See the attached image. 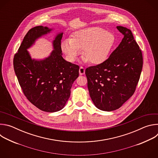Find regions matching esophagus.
Instances as JSON below:
<instances>
[{"label":"esophagus","instance_id":"esophagus-1","mask_svg":"<svg viewBox=\"0 0 158 158\" xmlns=\"http://www.w3.org/2000/svg\"><path fill=\"white\" fill-rule=\"evenodd\" d=\"M79 72L80 75H84V73H85V69L83 67H80Z\"/></svg>","mask_w":158,"mask_h":158}]
</instances>
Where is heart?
<instances>
[{"label":"heart","mask_w":158,"mask_h":158,"mask_svg":"<svg viewBox=\"0 0 158 158\" xmlns=\"http://www.w3.org/2000/svg\"><path fill=\"white\" fill-rule=\"evenodd\" d=\"M115 42L112 32L98 26L89 27L76 31L71 39L64 40L61 49L71 62L75 61L83 49L84 61L98 65L107 59Z\"/></svg>","instance_id":"heart-1"}]
</instances>
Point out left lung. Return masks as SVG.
<instances>
[{"instance_id":"8db88e82","label":"left lung","mask_w":158,"mask_h":158,"mask_svg":"<svg viewBox=\"0 0 158 158\" xmlns=\"http://www.w3.org/2000/svg\"><path fill=\"white\" fill-rule=\"evenodd\" d=\"M124 37L118 47L102 64L85 69L87 87L99 109H119L134 93L143 68V55L131 30L117 26Z\"/></svg>"}]
</instances>
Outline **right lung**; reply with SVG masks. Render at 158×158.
I'll return each instance as SVG.
<instances>
[{"label": "right lung", "mask_w": 158, "mask_h": 158, "mask_svg": "<svg viewBox=\"0 0 158 158\" xmlns=\"http://www.w3.org/2000/svg\"><path fill=\"white\" fill-rule=\"evenodd\" d=\"M52 29L42 26L30 29L14 57V68L27 99L41 110H61L70 97L71 89L79 76V67L62 56L61 39L58 34L52 42L54 50L42 60L32 59L27 51L35 40Z\"/></svg>", "instance_id": "obj_1"}]
</instances>
